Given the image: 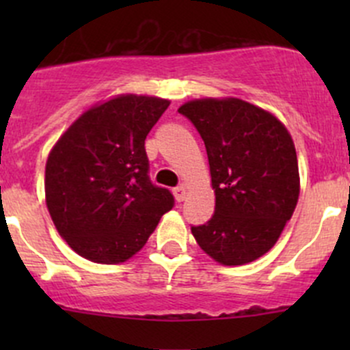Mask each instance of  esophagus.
Instances as JSON below:
<instances>
[{
  "mask_svg": "<svg viewBox=\"0 0 350 350\" xmlns=\"http://www.w3.org/2000/svg\"><path fill=\"white\" fill-rule=\"evenodd\" d=\"M172 193H174V198H176V201H178V203H181V201H185V198H186V189H185V186H178V188L172 189Z\"/></svg>",
  "mask_w": 350,
  "mask_h": 350,
  "instance_id": "esophagus-1",
  "label": "esophagus"
}]
</instances>
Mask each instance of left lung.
I'll return each instance as SVG.
<instances>
[{
    "label": "left lung",
    "mask_w": 350,
    "mask_h": 350,
    "mask_svg": "<svg viewBox=\"0 0 350 350\" xmlns=\"http://www.w3.org/2000/svg\"><path fill=\"white\" fill-rule=\"evenodd\" d=\"M179 113L204 142L215 213L191 225L198 245L225 266L256 260L276 243L299 195L295 144L283 123L237 100H196Z\"/></svg>",
    "instance_id": "obj_1"
}]
</instances>
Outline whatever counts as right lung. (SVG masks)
Wrapping results in <instances>:
<instances>
[{
  "label": "right lung",
  "instance_id": "1",
  "mask_svg": "<svg viewBox=\"0 0 350 350\" xmlns=\"http://www.w3.org/2000/svg\"><path fill=\"white\" fill-rule=\"evenodd\" d=\"M167 100L118 96L81 115L45 165L47 208L61 237L79 256L118 264L146 245L165 211L169 189L149 176L146 139Z\"/></svg>",
  "mask_w": 350,
  "mask_h": 350
}]
</instances>
